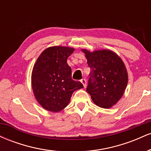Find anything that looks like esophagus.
<instances>
[{"label": "esophagus", "instance_id": "obj_1", "mask_svg": "<svg viewBox=\"0 0 151 151\" xmlns=\"http://www.w3.org/2000/svg\"><path fill=\"white\" fill-rule=\"evenodd\" d=\"M81 82L82 83V84H83V86H84V87L86 88V79H81Z\"/></svg>", "mask_w": 151, "mask_h": 151}]
</instances>
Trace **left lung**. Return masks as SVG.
Listing matches in <instances>:
<instances>
[{
    "label": "left lung",
    "mask_w": 151,
    "mask_h": 151,
    "mask_svg": "<svg viewBox=\"0 0 151 151\" xmlns=\"http://www.w3.org/2000/svg\"><path fill=\"white\" fill-rule=\"evenodd\" d=\"M91 69L86 91L98 106L111 108L122 97L128 84L126 66L120 57L108 50L92 52L82 49Z\"/></svg>",
    "instance_id": "8db88e82"
}]
</instances>
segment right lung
<instances>
[{
	"label": "right lung",
	"instance_id": "1",
	"mask_svg": "<svg viewBox=\"0 0 151 151\" xmlns=\"http://www.w3.org/2000/svg\"><path fill=\"white\" fill-rule=\"evenodd\" d=\"M74 48L54 46L45 50L32 72V88L38 103L46 110L59 112L70 103L74 91L84 88L80 81L72 79L67 60Z\"/></svg>",
	"mask_w": 151,
	"mask_h": 151
}]
</instances>
